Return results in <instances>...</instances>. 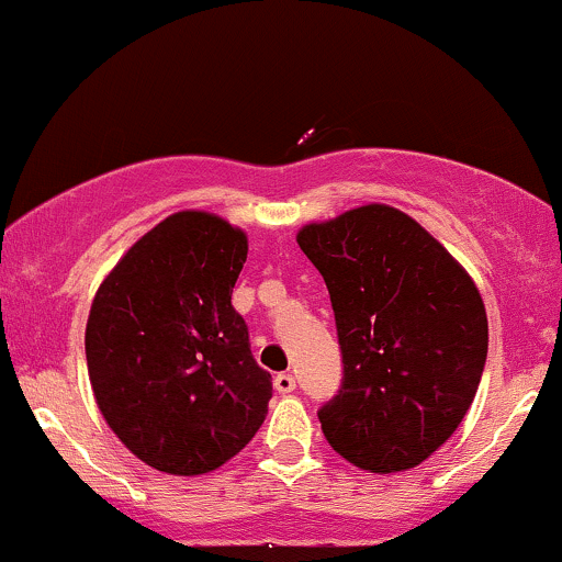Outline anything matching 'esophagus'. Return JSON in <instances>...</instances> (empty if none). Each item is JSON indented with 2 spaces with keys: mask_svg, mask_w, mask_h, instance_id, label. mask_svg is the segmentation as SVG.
I'll return each mask as SVG.
<instances>
[{
  "mask_svg": "<svg viewBox=\"0 0 562 562\" xmlns=\"http://www.w3.org/2000/svg\"><path fill=\"white\" fill-rule=\"evenodd\" d=\"M274 389H277V393H293L295 378L290 375V372H280V375H274Z\"/></svg>",
  "mask_w": 562,
  "mask_h": 562,
  "instance_id": "1",
  "label": "esophagus"
}]
</instances>
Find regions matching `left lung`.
I'll list each match as a JSON object with an SVG mask.
<instances>
[{"mask_svg":"<svg viewBox=\"0 0 562 562\" xmlns=\"http://www.w3.org/2000/svg\"><path fill=\"white\" fill-rule=\"evenodd\" d=\"M330 290L344 385L319 409L351 465L398 473L428 460L468 415L488 348L473 277L404 211L367 203L295 235Z\"/></svg>","mask_w":562,"mask_h":562,"instance_id":"obj_1","label":"left lung"}]
</instances>
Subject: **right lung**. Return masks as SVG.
Segmentation results:
<instances>
[{"mask_svg":"<svg viewBox=\"0 0 562 562\" xmlns=\"http://www.w3.org/2000/svg\"><path fill=\"white\" fill-rule=\"evenodd\" d=\"M248 235L209 211H177L139 237L97 288L87 319L94 402L121 443L169 475H203L267 417L232 288Z\"/></svg>","mask_w":562,"mask_h":562,"instance_id":"1","label":"right lung"}]
</instances>
